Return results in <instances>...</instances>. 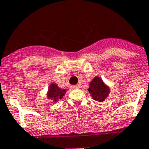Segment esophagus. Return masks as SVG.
Returning <instances> with one entry per match:
<instances>
[{
  "mask_svg": "<svg viewBox=\"0 0 149 149\" xmlns=\"http://www.w3.org/2000/svg\"><path fill=\"white\" fill-rule=\"evenodd\" d=\"M73 89H79V88L80 87V85H79V84L74 85V86H73Z\"/></svg>",
  "mask_w": 149,
  "mask_h": 149,
  "instance_id": "1",
  "label": "esophagus"
}]
</instances>
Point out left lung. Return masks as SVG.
I'll return each mask as SVG.
<instances>
[{
	"label": "left lung",
	"instance_id": "obj_1",
	"mask_svg": "<svg viewBox=\"0 0 149 149\" xmlns=\"http://www.w3.org/2000/svg\"><path fill=\"white\" fill-rule=\"evenodd\" d=\"M88 91L92 94L93 99L99 102L104 101L109 93L108 88L104 84L102 79L98 77H95L92 80Z\"/></svg>",
	"mask_w": 149,
	"mask_h": 149
}]
</instances>
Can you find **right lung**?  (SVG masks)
<instances>
[{"label":"right lung","instance_id":"right-lung-1","mask_svg":"<svg viewBox=\"0 0 149 149\" xmlns=\"http://www.w3.org/2000/svg\"><path fill=\"white\" fill-rule=\"evenodd\" d=\"M65 93V89H60L55 84H52L49 86V89L48 92V97L49 99L53 100L54 102H56L57 100L63 97Z\"/></svg>","mask_w":149,"mask_h":149}]
</instances>
